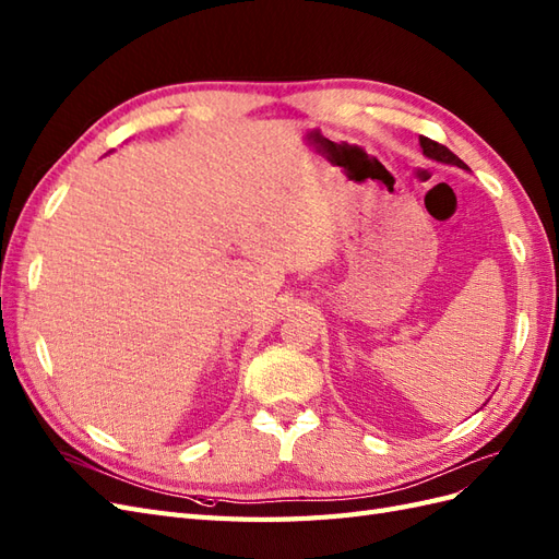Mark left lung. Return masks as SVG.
<instances>
[{
	"mask_svg": "<svg viewBox=\"0 0 559 559\" xmlns=\"http://www.w3.org/2000/svg\"><path fill=\"white\" fill-rule=\"evenodd\" d=\"M419 145H421V150H424V154H426L428 158H436V162H440V164H452V166H459V168L468 170V166H466L464 162H461V158H459L454 152H450L448 147L440 145V142L421 135V138H419Z\"/></svg>",
	"mask_w": 559,
	"mask_h": 559,
	"instance_id": "obj_1",
	"label": "left lung"
}]
</instances>
